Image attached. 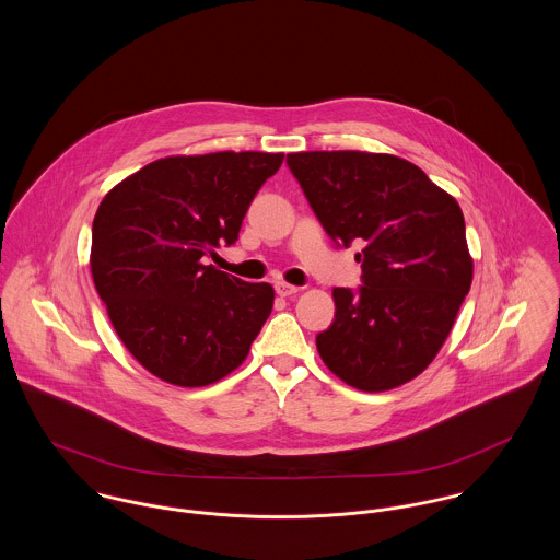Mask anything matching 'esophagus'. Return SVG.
I'll use <instances>...</instances> for the list:
<instances>
[{
	"label": "esophagus",
	"mask_w": 560,
	"mask_h": 560,
	"mask_svg": "<svg viewBox=\"0 0 560 560\" xmlns=\"http://www.w3.org/2000/svg\"><path fill=\"white\" fill-rule=\"evenodd\" d=\"M273 287H276V293H278L280 298H289V295H295V293L300 291L298 287H293V284H287V282H282V280H280V282H276Z\"/></svg>",
	"instance_id": "obj_1"
}]
</instances>
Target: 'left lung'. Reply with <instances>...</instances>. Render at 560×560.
Here are the masks:
<instances>
[{"label": "left lung", "instance_id": "left-lung-1", "mask_svg": "<svg viewBox=\"0 0 560 560\" xmlns=\"http://www.w3.org/2000/svg\"><path fill=\"white\" fill-rule=\"evenodd\" d=\"M287 163L329 240L362 245V287L331 291L320 360L364 393L407 384L438 355L472 284L457 200L395 155L311 151Z\"/></svg>", "mask_w": 560, "mask_h": 560}]
</instances>
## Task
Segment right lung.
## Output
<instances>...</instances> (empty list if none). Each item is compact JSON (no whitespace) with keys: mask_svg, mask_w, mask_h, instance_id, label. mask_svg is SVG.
Masks as SVG:
<instances>
[{"mask_svg":"<svg viewBox=\"0 0 560 560\" xmlns=\"http://www.w3.org/2000/svg\"><path fill=\"white\" fill-rule=\"evenodd\" d=\"M282 153L153 161L118 183L92 222L90 269L131 355L163 382L198 388L233 373L273 308L267 282L205 265L241 222Z\"/></svg>","mask_w":560,"mask_h":560,"instance_id":"1","label":"right lung"}]
</instances>
